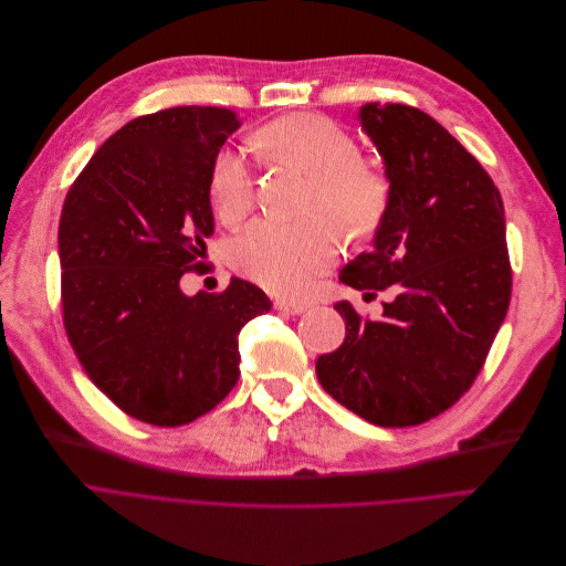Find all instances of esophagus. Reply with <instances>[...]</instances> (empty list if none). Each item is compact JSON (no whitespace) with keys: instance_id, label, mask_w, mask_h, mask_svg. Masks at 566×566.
I'll list each match as a JSON object with an SVG mask.
<instances>
[{"instance_id":"1","label":"esophagus","mask_w":566,"mask_h":566,"mask_svg":"<svg viewBox=\"0 0 566 566\" xmlns=\"http://www.w3.org/2000/svg\"><path fill=\"white\" fill-rule=\"evenodd\" d=\"M274 306H276V311H281L285 315H302V313L308 311V304L294 302V300H276Z\"/></svg>"}]
</instances>
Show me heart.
<instances>
[{
	"instance_id": "1",
	"label": "heart",
	"mask_w": 566,
	"mask_h": 566,
	"mask_svg": "<svg viewBox=\"0 0 566 566\" xmlns=\"http://www.w3.org/2000/svg\"><path fill=\"white\" fill-rule=\"evenodd\" d=\"M255 145L274 164L294 166L311 177L306 211L325 209L353 237L378 230L391 205L387 172L359 156L349 133L315 113H294L264 124ZM209 200L217 219L239 226L255 202L247 156L221 147L209 166ZM338 255V230L332 219L313 213L302 221H255L230 247V262L276 294H304Z\"/></svg>"
}]
</instances>
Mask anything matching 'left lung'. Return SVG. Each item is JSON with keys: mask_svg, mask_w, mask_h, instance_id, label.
<instances>
[{"mask_svg": "<svg viewBox=\"0 0 566 566\" xmlns=\"http://www.w3.org/2000/svg\"><path fill=\"white\" fill-rule=\"evenodd\" d=\"M361 128L385 158L391 205L375 249L345 264L355 290L391 287L380 319L347 302L345 340L315 361L340 406L375 426H417L476 380L511 300L504 205L491 175L419 107L366 103Z\"/></svg>", "mask_w": 566, "mask_h": 566, "instance_id": "obj_1", "label": "left lung"}]
</instances>
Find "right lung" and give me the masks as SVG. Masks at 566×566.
Returning a JSON list of instances; mask_svg holds the SVG:
<instances>
[{
    "instance_id": "right-lung-1",
    "label": "right lung",
    "mask_w": 566,
    "mask_h": 566,
    "mask_svg": "<svg viewBox=\"0 0 566 566\" xmlns=\"http://www.w3.org/2000/svg\"><path fill=\"white\" fill-rule=\"evenodd\" d=\"M226 107L179 105L122 126L71 184L60 219L64 329L90 380L128 417L175 428L239 378V332L269 313L241 279L186 297L207 274L209 166L239 128Z\"/></svg>"
}]
</instances>
